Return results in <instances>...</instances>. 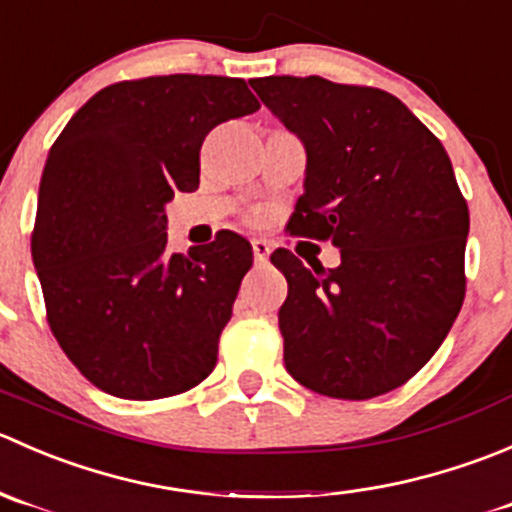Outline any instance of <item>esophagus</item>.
<instances>
[{
  "label": "esophagus",
  "mask_w": 512,
  "mask_h": 512,
  "mask_svg": "<svg viewBox=\"0 0 512 512\" xmlns=\"http://www.w3.org/2000/svg\"><path fill=\"white\" fill-rule=\"evenodd\" d=\"M251 249H254L256 263H266V258L271 256V244L266 239H254L251 241Z\"/></svg>",
  "instance_id": "obj_1"
}]
</instances>
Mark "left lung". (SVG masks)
<instances>
[{
  "label": "left lung",
  "instance_id": "left-lung-1",
  "mask_svg": "<svg viewBox=\"0 0 512 512\" xmlns=\"http://www.w3.org/2000/svg\"><path fill=\"white\" fill-rule=\"evenodd\" d=\"M251 86L306 144V191L291 236L331 241L341 266L288 249L278 311L286 371L341 401L411 381L448 336L465 298L468 204L438 136L388 91L321 77Z\"/></svg>",
  "mask_w": 512,
  "mask_h": 512
}]
</instances>
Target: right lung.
Returning a JSON list of instances; mask_svg holds the SVG:
<instances>
[{
    "mask_svg": "<svg viewBox=\"0 0 512 512\" xmlns=\"http://www.w3.org/2000/svg\"><path fill=\"white\" fill-rule=\"evenodd\" d=\"M258 109L244 79H126L91 96L54 141L32 258L54 338L109 396H179L214 371L254 251L221 231L169 256L164 204L199 189L206 134Z\"/></svg>",
    "mask_w": 512,
    "mask_h": 512,
    "instance_id": "obj_1",
    "label": "right lung"
}]
</instances>
